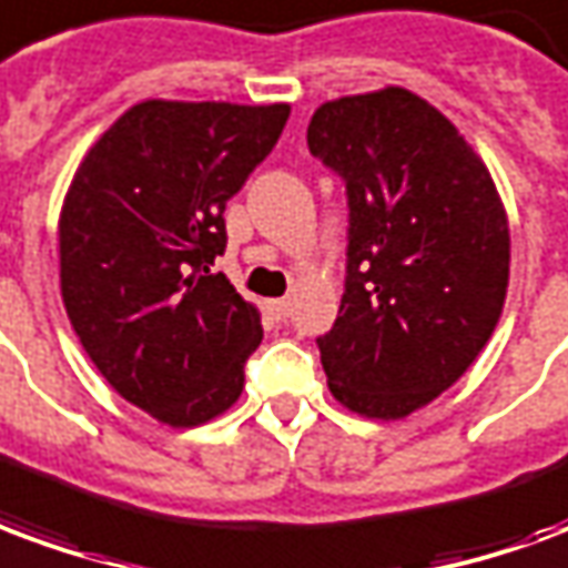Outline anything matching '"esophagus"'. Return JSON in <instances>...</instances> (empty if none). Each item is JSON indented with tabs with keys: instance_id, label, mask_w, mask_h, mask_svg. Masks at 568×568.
<instances>
[{
	"instance_id": "34e87169",
	"label": "esophagus",
	"mask_w": 568,
	"mask_h": 568,
	"mask_svg": "<svg viewBox=\"0 0 568 568\" xmlns=\"http://www.w3.org/2000/svg\"><path fill=\"white\" fill-rule=\"evenodd\" d=\"M267 310L273 313V318H288V313H292V301L288 297H276V301H267Z\"/></svg>"
}]
</instances>
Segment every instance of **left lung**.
<instances>
[{"instance_id": "obj_1", "label": "left lung", "mask_w": 568, "mask_h": 568, "mask_svg": "<svg viewBox=\"0 0 568 568\" xmlns=\"http://www.w3.org/2000/svg\"><path fill=\"white\" fill-rule=\"evenodd\" d=\"M306 144L348 195L346 292L316 339L327 388L352 413L397 422L452 388L494 334L506 207L455 123L403 87L325 102Z\"/></svg>"}]
</instances>
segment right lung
I'll list each match as a JSON object with an SVG mask.
<instances>
[{
    "mask_svg": "<svg viewBox=\"0 0 568 568\" xmlns=\"http://www.w3.org/2000/svg\"><path fill=\"white\" fill-rule=\"evenodd\" d=\"M288 104L150 99L74 171L60 213L71 327L111 388L171 427H199L243 390L262 316L213 258L225 204L280 141Z\"/></svg>",
    "mask_w": 568,
    "mask_h": 568,
    "instance_id": "add662e5",
    "label": "right lung"
}]
</instances>
